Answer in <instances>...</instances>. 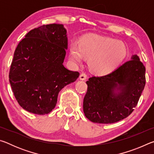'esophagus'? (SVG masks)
<instances>
[{
	"instance_id": "obj_1",
	"label": "esophagus",
	"mask_w": 154,
	"mask_h": 154,
	"mask_svg": "<svg viewBox=\"0 0 154 154\" xmlns=\"http://www.w3.org/2000/svg\"><path fill=\"white\" fill-rule=\"evenodd\" d=\"M86 78H87V75L85 74V72H82V73L79 76V79L81 80H85L86 79Z\"/></svg>"
}]
</instances>
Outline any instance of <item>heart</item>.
<instances>
[{"label": "heart", "mask_w": 154, "mask_h": 154, "mask_svg": "<svg viewBox=\"0 0 154 154\" xmlns=\"http://www.w3.org/2000/svg\"><path fill=\"white\" fill-rule=\"evenodd\" d=\"M125 44L113 38L100 36H88L82 38L79 45L72 43L70 57L76 64H81L83 56L89 59L90 70L98 75H106L114 71L126 58Z\"/></svg>", "instance_id": "b5f03b06"}]
</instances>
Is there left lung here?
<instances>
[{"label": "left lung", "mask_w": 154, "mask_h": 154, "mask_svg": "<svg viewBox=\"0 0 154 154\" xmlns=\"http://www.w3.org/2000/svg\"><path fill=\"white\" fill-rule=\"evenodd\" d=\"M145 82V67L137 55L109 74L89 78L83 104L85 117L98 124L127 118L139 102Z\"/></svg>", "instance_id": "1"}]
</instances>
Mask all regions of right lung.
Here are the masks:
<instances>
[{
	"label": "right lung",
	"mask_w": 154,
	"mask_h": 154,
	"mask_svg": "<svg viewBox=\"0 0 154 154\" xmlns=\"http://www.w3.org/2000/svg\"><path fill=\"white\" fill-rule=\"evenodd\" d=\"M67 48L66 30L57 24L31 30L18 43L9 78L17 103L25 110L49 113L56 105L60 91L79 77V72L63 65Z\"/></svg>",
	"instance_id": "1"
}]
</instances>
